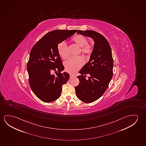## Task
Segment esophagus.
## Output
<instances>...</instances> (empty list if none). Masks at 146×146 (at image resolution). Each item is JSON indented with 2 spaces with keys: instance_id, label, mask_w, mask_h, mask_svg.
I'll list each match as a JSON object with an SVG mask.
<instances>
[{
  "instance_id": "34e87169",
  "label": "esophagus",
  "mask_w": 146,
  "mask_h": 146,
  "mask_svg": "<svg viewBox=\"0 0 146 146\" xmlns=\"http://www.w3.org/2000/svg\"><path fill=\"white\" fill-rule=\"evenodd\" d=\"M75 76V75H72L71 74H70V77L71 78H73Z\"/></svg>"
}]
</instances>
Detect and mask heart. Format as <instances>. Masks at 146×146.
<instances>
[{"label": "heart", "instance_id": "obj_1", "mask_svg": "<svg viewBox=\"0 0 146 146\" xmlns=\"http://www.w3.org/2000/svg\"><path fill=\"white\" fill-rule=\"evenodd\" d=\"M72 41L80 47L78 54L81 53L84 56H88L92 53L93 46L88 43V40L84 36L78 35L72 38ZM57 50L60 56L64 58H68L69 56L68 47L64 41L58 43ZM84 64V61L81 56H75L69 58L64 63L65 69L70 73H75L80 69Z\"/></svg>", "mask_w": 146, "mask_h": 146}]
</instances>
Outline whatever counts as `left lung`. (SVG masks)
<instances>
[{
	"instance_id": "8db88e82",
	"label": "left lung",
	"mask_w": 146,
	"mask_h": 146,
	"mask_svg": "<svg viewBox=\"0 0 146 146\" xmlns=\"http://www.w3.org/2000/svg\"><path fill=\"white\" fill-rule=\"evenodd\" d=\"M77 34L90 37L94 41L90 59L79 71V84L75 88L77 97L86 103L96 101L104 94L112 78L113 60L107 40L102 34L92 30H78ZM86 74L90 76L88 80Z\"/></svg>"
}]
</instances>
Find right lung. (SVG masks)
<instances>
[{
    "label": "right lung",
    "mask_w": 146,
    "mask_h": 146,
    "mask_svg": "<svg viewBox=\"0 0 146 146\" xmlns=\"http://www.w3.org/2000/svg\"><path fill=\"white\" fill-rule=\"evenodd\" d=\"M77 31L56 30L49 32L31 49L27 65L29 82L34 94L44 102L49 103L58 99L62 86L69 79L68 73H61L64 67L57 45ZM52 71H55L56 76L52 74Z\"/></svg>",
    "instance_id": "1"
}]
</instances>
